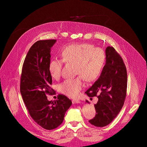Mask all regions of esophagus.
Instances as JSON below:
<instances>
[{"instance_id": "1", "label": "esophagus", "mask_w": 147, "mask_h": 147, "mask_svg": "<svg viewBox=\"0 0 147 147\" xmlns=\"http://www.w3.org/2000/svg\"><path fill=\"white\" fill-rule=\"evenodd\" d=\"M72 102H73V104H80V101L79 100H72Z\"/></svg>"}]
</instances>
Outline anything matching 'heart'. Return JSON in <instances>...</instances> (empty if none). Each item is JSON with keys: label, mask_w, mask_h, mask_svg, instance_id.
I'll use <instances>...</instances> for the list:
<instances>
[{"label": "heart", "mask_w": 147, "mask_h": 147, "mask_svg": "<svg viewBox=\"0 0 147 147\" xmlns=\"http://www.w3.org/2000/svg\"><path fill=\"white\" fill-rule=\"evenodd\" d=\"M62 59H53L49 62L48 70L53 79L61 77L63 61L75 64V73L79 74L73 79H68L58 86L59 91L70 98H76L84 86L83 79L93 82L98 78L104 66L106 55L101 48L94 47L90 43L69 45L61 51Z\"/></svg>", "instance_id": "obj_1"}]
</instances>
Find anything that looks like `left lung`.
<instances>
[{"mask_svg": "<svg viewBox=\"0 0 147 147\" xmlns=\"http://www.w3.org/2000/svg\"><path fill=\"white\" fill-rule=\"evenodd\" d=\"M105 64L100 76L85 92L90 97L97 96L98 99L94 105L96 114L89 121L96 127H104L114 119L123 107L126 95L127 71L123 59L110 46L105 49Z\"/></svg>", "mask_w": 147, "mask_h": 147, "instance_id": "left-lung-1", "label": "left lung"}]
</instances>
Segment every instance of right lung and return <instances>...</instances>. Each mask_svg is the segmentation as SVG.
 <instances>
[{
    "instance_id": "obj_1",
    "label": "right lung",
    "mask_w": 147,
    "mask_h": 147,
    "mask_svg": "<svg viewBox=\"0 0 147 147\" xmlns=\"http://www.w3.org/2000/svg\"><path fill=\"white\" fill-rule=\"evenodd\" d=\"M56 40H39L31 47L24 59L20 83V92L31 117L43 128L51 130L61 125L71 100L59 95L57 100L49 101L47 94L52 95V80L48 66L51 48Z\"/></svg>"
}]
</instances>
